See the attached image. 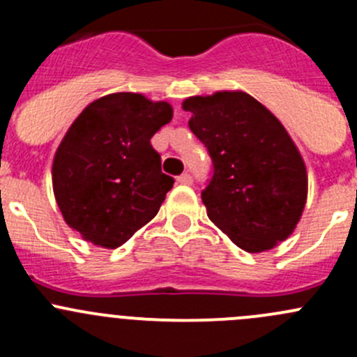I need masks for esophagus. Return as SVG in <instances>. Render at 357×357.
<instances>
[{
    "instance_id": "1",
    "label": "esophagus",
    "mask_w": 357,
    "mask_h": 357,
    "mask_svg": "<svg viewBox=\"0 0 357 357\" xmlns=\"http://www.w3.org/2000/svg\"><path fill=\"white\" fill-rule=\"evenodd\" d=\"M178 183H179V185H192V183H193L192 174H188V172H185V174L179 176Z\"/></svg>"
}]
</instances>
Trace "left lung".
Returning <instances> with one entry per match:
<instances>
[{"label": "left lung", "instance_id": "left-lung-1", "mask_svg": "<svg viewBox=\"0 0 357 357\" xmlns=\"http://www.w3.org/2000/svg\"><path fill=\"white\" fill-rule=\"evenodd\" d=\"M183 110L214 164L202 192L208 219L252 254L289 238L307 200V171L282 122L245 91L190 96Z\"/></svg>", "mask_w": 357, "mask_h": 357}]
</instances>
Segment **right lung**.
Listing matches in <instances>:
<instances>
[{
    "label": "right lung",
    "mask_w": 357,
    "mask_h": 357,
    "mask_svg": "<svg viewBox=\"0 0 357 357\" xmlns=\"http://www.w3.org/2000/svg\"><path fill=\"white\" fill-rule=\"evenodd\" d=\"M172 107L142 93H110L77 115L53 157V193L82 240L117 248L152 221L174 179L150 139Z\"/></svg>",
    "instance_id": "1"
}]
</instances>
